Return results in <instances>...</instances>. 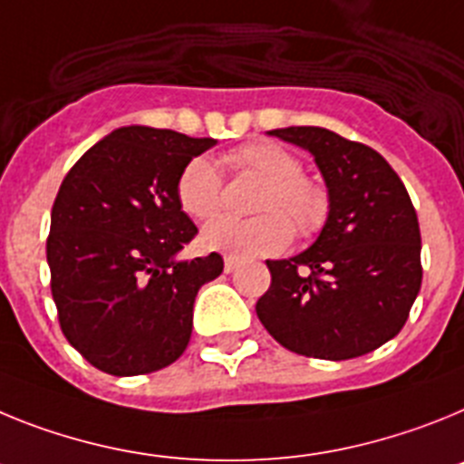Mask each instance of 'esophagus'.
<instances>
[{
  "label": "esophagus",
  "mask_w": 464,
  "mask_h": 464,
  "mask_svg": "<svg viewBox=\"0 0 464 464\" xmlns=\"http://www.w3.org/2000/svg\"><path fill=\"white\" fill-rule=\"evenodd\" d=\"M240 264H243V259H240V256H231V255H228L227 259H224V271L233 273Z\"/></svg>",
  "instance_id": "1"
}]
</instances>
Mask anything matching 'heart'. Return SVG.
I'll use <instances>...</instances> for the list:
<instances>
[{
  "label": "heart",
  "mask_w": 464,
  "mask_h": 464,
  "mask_svg": "<svg viewBox=\"0 0 464 464\" xmlns=\"http://www.w3.org/2000/svg\"><path fill=\"white\" fill-rule=\"evenodd\" d=\"M224 163L228 170L264 179L255 200V209L264 215L249 219L227 215L209 221L200 236L205 247L231 256L277 255L292 243L294 228L299 236L322 228L329 212L327 193L301 175V160L287 149L276 142H249L228 151ZM177 200L193 219L215 217L224 200L219 168L205 156L188 160L177 177Z\"/></svg>",
  "instance_id": "heart-1"
}]
</instances>
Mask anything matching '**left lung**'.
I'll use <instances>...</instances> for the list:
<instances>
[{"label": "left lung", "instance_id": "obj_1", "mask_svg": "<svg viewBox=\"0 0 464 464\" xmlns=\"http://www.w3.org/2000/svg\"><path fill=\"white\" fill-rule=\"evenodd\" d=\"M308 149L329 191L320 236L292 259L266 261L256 315L277 343L317 360H353L404 327L420 292V227L400 175L378 151L327 128L268 130Z\"/></svg>", "mask_w": 464, "mask_h": 464}]
</instances>
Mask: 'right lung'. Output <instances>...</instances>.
<instances>
[{"mask_svg":"<svg viewBox=\"0 0 464 464\" xmlns=\"http://www.w3.org/2000/svg\"><path fill=\"white\" fill-rule=\"evenodd\" d=\"M212 137L128 126L92 144L60 184L46 259L64 338L95 369L140 376L187 350L193 301L224 271L217 252L177 261L198 228L177 177Z\"/></svg>","mask_w":464,"mask_h":464,"instance_id":"add662e5","label":"right lung"}]
</instances>
